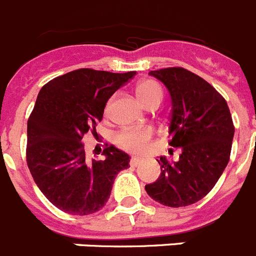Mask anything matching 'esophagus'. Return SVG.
Returning a JSON list of instances; mask_svg holds the SVG:
<instances>
[{
	"instance_id": "esophagus-1",
	"label": "esophagus",
	"mask_w": 256,
	"mask_h": 256,
	"mask_svg": "<svg viewBox=\"0 0 256 256\" xmlns=\"http://www.w3.org/2000/svg\"><path fill=\"white\" fill-rule=\"evenodd\" d=\"M141 162H142L141 158L133 156L132 159H130V165H132V166H137V165H138V164H141Z\"/></svg>"
}]
</instances>
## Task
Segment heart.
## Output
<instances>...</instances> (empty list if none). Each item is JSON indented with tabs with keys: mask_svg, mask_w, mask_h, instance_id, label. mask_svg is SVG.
Listing matches in <instances>:
<instances>
[{
	"mask_svg": "<svg viewBox=\"0 0 256 256\" xmlns=\"http://www.w3.org/2000/svg\"><path fill=\"white\" fill-rule=\"evenodd\" d=\"M137 96L146 108L154 102H162V90L159 84L154 80H144L136 88ZM152 138V130L150 126H138L123 130L115 136V144L122 150L128 152H144L148 146V142Z\"/></svg>",
	"mask_w": 256,
	"mask_h": 256,
	"instance_id": "obj_1",
	"label": "heart"
}]
</instances>
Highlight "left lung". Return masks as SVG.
I'll return each instance as SVG.
<instances>
[{
	"label": "left lung",
	"mask_w": 256,
	"mask_h": 256,
	"mask_svg": "<svg viewBox=\"0 0 256 256\" xmlns=\"http://www.w3.org/2000/svg\"><path fill=\"white\" fill-rule=\"evenodd\" d=\"M172 101L169 144L180 160H158L159 178L146 184L148 195L170 208L188 206L209 194L230 162L234 126L227 102L212 84L183 68L151 70Z\"/></svg>",
	"instance_id": "obj_1"
}]
</instances>
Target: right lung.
Returning <instances> with one entry per match:
<instances>
[{
  "label": "right lung",
  "mask_w": 256,
  "mask_h": 256,
  "mask_svg": "<svg viewBox=\"0 0 256 256\" xmlns=\"http://www.w3.org/2000/svg\"><path fill=\"white\" fill-rule=\"evenodd\" d=\"M136 72L78 69L50 80L28 120L26 162L40 192L58 209L88 216L105 206L128 154L110 144L104 159H87L82 138L102 120L106 102Z\"/></svg>",
  "instance_id": "obj_1"
}]
</instances>
